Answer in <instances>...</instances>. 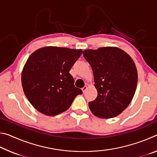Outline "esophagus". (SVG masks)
I'll return each instance as SVG.
<instances>
[{
	"mask_svg": "<svg viewBox=\"0 0 157 157\" xmlns=\"http://www.w3.org/2000/svg\"><path fill=\"white\" fill-rule=\"evenodd\" d=\"M87 89V86H84L83 88L82 89V91H83V93H84L85 91H86V90Z\"/></svg>",
	"mask_w": 157,
	"mask_h": 157,
	"instance_id": "obj_1",
	"label": "esophagus"
}]
</instances>
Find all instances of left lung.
Returning <instances> with one entry per match:
<instances>
[{
    "instance_id": "left-lung-1",
    "label": "left lung",
    "mask_w": 157,
    "mask_h": 157,
    "mask_svg": "<svg viewBox=\"0 0 157 157\" xmlns=\"http://www.w3.org/2000/svg\"><path fill=\"white\" fill-rule=\"evenodd\" d=\"M83 55L92 68L98 91L95 100L89 102L90 110L101 118L118 116L128 107L136 89L134 60L124 50L111 46L85 50Z\"/></svg>"
}]
</instances>
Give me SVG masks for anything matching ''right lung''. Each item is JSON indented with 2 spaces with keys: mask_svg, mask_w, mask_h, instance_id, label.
Here are the masks:
<instances>
[{
  "mask_svg": "<svg viewBox=\"0 0 157 157\" xmlns=\"http://www.w3.org/2000/svg\"><path fill=\"white\" fill-rule=\"evenodd\" d=\"M82 54L81 49L46 46L30 55L23 66L21 84L26 98L37 111L46 116L58 115L82 94L69 73Z\"/></svg>",
  "mask_w": 157,
  "mask_h": 157,
  "instance_id": "obj_1",
  "label": "right lung"
}]
</instances>
